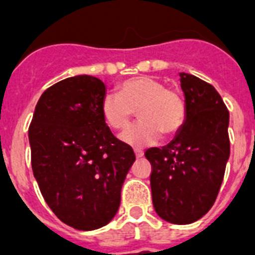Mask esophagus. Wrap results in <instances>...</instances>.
<instances>
[{"label": "esophagus", "instance_id": "1", "mask_svg": "<svg viewBox=\"0 0 255 255\" xmlns=\"http://www.w3.org/2000/svg\"><path fill=\"white\" fill-rule=\"evenodd\" d=\"M135 155H136V157H143V155H144L143 149H140V148H135Z\"/></svg>", "mask_w": 255, "mask_h": 255}]
</instances>
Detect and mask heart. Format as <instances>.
<instances>
[{
    "label": "heart",
    "mask_w": 255,
    "mask_h": 255,
    "mask_svg": "<svg viewBox=\"0 0 255 255\" xmlns=\"http://www.w3.org/2000/svg\"><path fill=\"white\" fill-rule=\"evenodd\" d=\"M100 111L106 124L115 131L126 129L136 111L141 122L122 135L124 143L135 147L155 143L160 133L172 137L181 129L186 118L181 94L151 75L124 79L119 85V94L104 96Z\"/></svg>",
    "instance_id": "obj_1"
}]
</instances>
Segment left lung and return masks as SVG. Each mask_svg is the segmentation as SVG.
Wrapping results in <instances>:
<instances>
[{"instance_id": "obj_1", "label": "left lung", "mask_w": 255, "mask_h": 255, "mask_svg": "<svg viewBox=\"0 0 255 255\" xmlns=\"http://www.w3.org/2000/svg\"><path fill=\"white\" fill-rule=\"evenodd\" d=\"M186 118L168 145L149 148L152 202L172 224L197 221L213 206L221 188L230 141L229 111L216 88L192 74H180Z\"/></svg>"}]
</instances>
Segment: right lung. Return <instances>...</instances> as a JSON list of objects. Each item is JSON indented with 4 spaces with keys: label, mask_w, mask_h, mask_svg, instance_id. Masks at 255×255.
Here are the masks:
<instances>
[{
    "label": "right lung",
    "mask_w": 255,
    "mask_h": 255,
    "mask_svg": "<svg viewBox=\"0 0 255 255\" xmlns=\"http://www.w3.org/2000/svg\"><path fill=\"white\" fill-rule=\"evenodd\" d=\"M104 95L98 78H66L42 94L29 127L42 196L62 222L78 230L99 229L114 218L136 159L103 120Z\"/></svg>",
    "instance_id": "add662e5"
}]
</instances>
